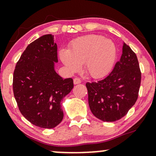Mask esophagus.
I'll use <instances>...</instances> for the list:
<instances>
[{
    "mask_svg": "<svg viewBox=\"0 0 156 156\" xmlns=\"http://www.w3.org/2000/svg\"><path fill=\"white\" fill-rule=\"evenodd\" d=\"M73 83H74V84H78V83H81V80L78 78H76L73 79Z\"/></svg>",
    "mask_w": 156,
    "mask_h": 156,
    "instance_id": "1",
    "label": "esophagus"
}]
</instances>
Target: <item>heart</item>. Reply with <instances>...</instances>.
Instances as JSON below:
<instances>
[{
    "label": "heart",
    "mask_w": 156,
    "mask_h": 156,
    "mask_svg": "<svg viewBox=\"0 0 156 156\" xmlns=\"http://www.w3.org/2000/svg\"><path fill=\"white\" fill-rule=\"evenodd\" d=\"M117 48L113 41L101 35H87L75 39L69 49H62L60 59L70 73L78 72L83 64L88 76L100 78L106 76L114 64Z\"/></svg>",
    "instance_id": "1"
}]
</instances>
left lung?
Listing matches in <instances>:
<instances>
[{"label": "left lung", "mask_w": 156, "mask_h": 156, "mask_svg": "<svg viewBox=\"0 0 156 156\" xmlns=\"http://www.w3.org/2000/svg\"><path fill=\"white\" fill-rule=\"evenodd\" d=\"M140 84L136 55L123 43L120 59L108 76L98 82L86 83L91 112L102 121L119 120L136 102Z\"/></svg>", "instance_id": "obj_1"}]
</instances>
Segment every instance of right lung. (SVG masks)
<instances>
[{
	"instance_id": "obj_1",
	"label": "right lung",
	"mask_w": 156,
	"mask_h": 156,
	"mask_svg": "<svg viewBox=\"0 0 156 156\" xmlns=\"http://www.w3.org/2000/svg\"><path fill=\"white\" fill-rule=\"evenodd\" d=\"M58 62L54 36L46 34L27 46L16 64L13 92L20 112L42 128H53L64 117L62 101L73 88L72 78L55 71Z\"/></svg>"
}]
</instances>
